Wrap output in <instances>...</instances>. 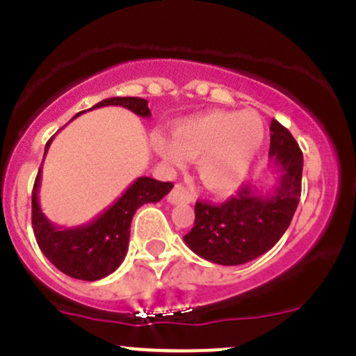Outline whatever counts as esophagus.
<instances>
[{"instance_id":"1","label":"esophagus","mask_w":356,"mask_h":356,"mask_svg":"<svg viewBox=\"0 0 356 356\" xmlns=\"http://www.w3.org/2000/svg\"><path fill=\"white\" fill-rule=\"evenodd\" d=\"M168 203L179 204V203H191L193 195L184 188L182 184H175L174 189L168 193Z\"/></svg>"}]
</instances>
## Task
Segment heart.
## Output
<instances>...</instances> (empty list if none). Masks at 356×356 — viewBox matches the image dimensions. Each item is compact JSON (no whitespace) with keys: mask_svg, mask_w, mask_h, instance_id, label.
<instances>
[{"mask_svg":"<svg viewBox=\"0 0 356 356\" xmlns=\"http://www.w3.org/2000/svg\"><path fill=\"white\" fill-rule=\"evenodd\" d=\"M265 141L264 118L254 110H211L182 118L174 143L156 139L161 156L174 165L198 160V174L208 189L234 191L243 184Z\"/></svg>","mask_w":356,"mask_h":356,"instance_id":"b5f03b06","label":"heart"}]
</instances>
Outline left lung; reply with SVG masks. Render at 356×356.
Listing matches in <instances>:
<instances>
[{
  "instance_id": "left-lung-1",
  "label": "left lung",
  "mask_w": 356,
  "mask_h": 356,
  "mask_svg": "<svg viewBox=\"0 0 356 356\" xmlns=\"http://www.w3.org/2000/svg\"><path fill=\"white\" fill-rule=\"evenodd\" d=\"M270 131L268 156L277 175L270 193L246 184L220 204H195V227L184 241L211 264L241 265L254 260L282 238L293 220L301 196L303 153L277 120H272Z\"/></svg>"
}]
</instances>
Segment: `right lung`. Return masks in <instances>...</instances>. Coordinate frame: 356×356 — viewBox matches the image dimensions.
I'll list each match as a JSON object with an SVG mask.
<instances>
[{
	"label": "right lung",
	"mask_w": 356,
	"mask_h": 356,
	"mask_svg": "<svg viewBox=\"0 0 356 356\" xmlns=\"http://www.w3.org/2000/svg\"><path fill=\"white\" fill-rule=\"evenodd\" d=\"M110 105L124 106L139 117L152 115L148 102L143 98H134V96L106 98L96 103L92 108ZM51 139L46 143L44 156L51 145ZM39 186H41V168H39L34 189H32V227H34L35 241L44 257L60 272L67 274L68 277L81 279V281H98L117 270L127 253L131 222L136 210L145 203H156L174 188L172 182H161L152 177H138L125 189L120 198L92 222L79 225V227H56L44 217L39 207Z\"/></svg>",
	"instance_id": "right-lung-1"
}]
</instances>
